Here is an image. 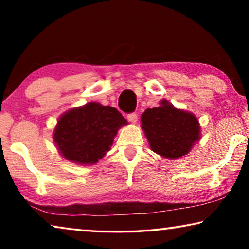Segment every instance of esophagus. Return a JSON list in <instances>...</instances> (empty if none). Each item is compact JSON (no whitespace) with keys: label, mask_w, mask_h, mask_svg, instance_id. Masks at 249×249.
<instances>
[{"label":"esophagus","mask_w":249,"mask_h":249,"mask_svg":"<svg viewBox=\"0 0 249 249\" xmlns=\"http://www.w3.org/2000/svg\"><path fill=\"white\" fill-rule=\"evenodd\" d=\"M127 120L132 124H135L137 122V114H135V113H130V114L127 115Z\"/></svg>","instance_id":"34e87169"}]
</instances>
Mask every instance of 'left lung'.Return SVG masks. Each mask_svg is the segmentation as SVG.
Listing matches in <instances>:
<instances>
[{"instance_id":"1","label":"left lung","mask_w":249,"mask_h":249,"mask_svg":"<svg viewBox=\"0 0 249 249\" xmlns=\"http://www.w3.org/2000/svg\"><path fill=\"white\" fill-rule=\"evenodd\" d=\"M159 104L147 108L141 117L150 149L166 159L183 157L200 141L199 121L193 113L175 107L169 101L161 100Z\"/></svg>"}]
</instances>
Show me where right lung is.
I'll return each instance as SVG.
<instances>
[{
  "label": "right lung",
  "instance_id": "obj_1",
  "mask_svg": "<svg viewBox=\"0 0 249 249\" xmlns=\"http://www.w3.org/2000/svg\"><path fill=\"white\" fill-rule=\"evenodd\" d=\"M127 124L115 107L89 102L59 117L53 138L59 154L68 161L94 165L111 150L119 129Z\"/></svg>",
  "mask_w": 249,
  "mask_h": 249
}]
</instances>
